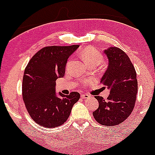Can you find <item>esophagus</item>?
I'll list each match as a JSON object with an SVG mask.
<instances>
[{
    "label": "esophagus",
    "mask_w": 155,
    "mask_h": 155,
    "mask_svg": "<svg viewBox=\"0 0 155 155\" xmlns=\"http://www.w3.org/2000/svg\"><path fill=\"white\" fill-rule=\"evenodd\" d=\"M90 96L88 95V94H81V97L82 98H88V97H89Z\"/></svg>",
    "instance_id": "obj_1"
}]
</instances>
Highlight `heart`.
<instances>
[{"mask_svg": "<svg viewBox=\"0 0 155 155\" xmlns=\"http://www.w3.org/2000/svg\"><path fill=\"white\" fill-rule=\"evenodd\" d=\"M81 57L88 66L98 65L101 64L104 60V57L101 52L93 47H87L84 48L81 52ZM70 61H69L67 64V68L70 66ZM85 83V81L84 82Z\"/></svg>", "mask_w": 155, "mask_h": 155, "instance_id": "b5f03b06", "label": "heart"}]
</instances>
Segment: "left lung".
<instances>
[{
  "mask_svg": "<svg viewBox=\"0 0 155 155\" xmlns=\"http://www.w3.org/2000/svg\"><path fill=\"white\" fill-rule=\"evenodd\" d=\"M109 61L101 80L110 89L107 100L95 96L98 108L93 112L94 119L103 126L114 127L125 121L133 112L136 101L138 82L136 72L128 55L120 48L111 47L104 51Z\"/></svg>",
  "mask_w": 155,
  "mask_h": 155,
  "instance_id": "1",
  "label": "left lung"
}]
</instances>
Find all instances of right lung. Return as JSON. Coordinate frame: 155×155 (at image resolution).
I'll list each match as a JSON object with an SVG mask.
<instances>
[{"instance_id":"right-lung-1","label":"right lung","mask_w":155,"mask_h":155,"mask_svg":"<svg viewBox=\"0 0 155 155\" xmlns=\"http://www.w3.org/2000/svg\"><path fill=\"white\" fill-rule=\"evenodd\" d=\"M79 45L47 46L29 61L22 79V98L31 119L42 127L54 128L64 124L70 117L73 104L80 94L69 95L55 92L56 80L64 77L69 57Z\"/></svg>"}]
</instances>
